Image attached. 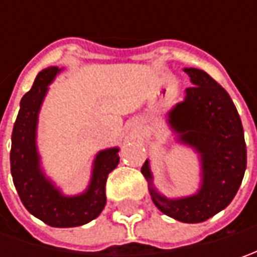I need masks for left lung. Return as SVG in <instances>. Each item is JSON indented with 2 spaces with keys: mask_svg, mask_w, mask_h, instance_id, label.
<instances>
[{
  "mask_svg": "<svg viewBox=\"0 0 257 257\" xmlns=\"http://www.w3.org/2000/svg\"><path fill=\"white\" fill-rule=\"evenodd\" d=\"M192 87L169 111V124L177 140L200 154L202 184L199 192L182 199H167L153 187L149 160L142 173L160 212L184 223H200L229 206L246 170V143L239 113L230 95L210 75L184 68Z\"/></svg>",
  "mask_w": 257,
  "mask_h": 257,
  "instance_id": "left-lung-1",
  "label": "left lung"
}]
</instances>
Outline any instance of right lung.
I'll return each instance as SVG.
<instances>
[{
    "label": "right lung",
    "mask_w": 257,
    "mask_h": 257,
    "mask_svg": "<svg viewBox=\"0 0 257 257\" xmlns=\"http://www.w3.org/2000/svg\"><path fill=\"white\" fill-rule=\"evenodd\" d=\"M60 73L58 67L38 73L31 90L20 104L11 136V174L25 209L53 227H75L95 219L105 206V182L118 164V147L101 150L95 156L91 180L78 196H64L44 176L40 166L35 136L38 113L48 84Z\"/></svg>",
    "instance_id": "obj_1"
}]
</instances>
